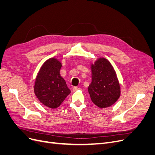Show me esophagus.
I'll return each mask as SVG.
<instances>
[{"label": "esophagus", "instance_id": "1", "mask_svg": "<svg viewBox=\"0 0 155 155\" xmlns=\"http://www.w3.org/2000/svg\"><path fill=\"white\" fill-rule=\"evenodd\" d=\"M79 88H78V87H74L72 88V91H73L74 92H75V91H77L78 90H79Z\"/></svg>", "mask_w": 155, "mask_h": 155}]
</instances>
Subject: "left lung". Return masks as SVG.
Segmentation results:
<instances>
[{"label": "left lung", "instance_id": "1", "mask_svg": "<svg viewBox=\"0 0 155 155\" xmlns=\"http://www.w3.org/2000/svg\"><path fill=\"white\" fill-rule=\"evenodd\" d=\"M92 81L88 87L92 101L100 109L109 107L119 99L121 88L111 63L105 58H98L91 64Z\"/></svg>", "mask_w": 155, "mask_h": 155}]
</instances>
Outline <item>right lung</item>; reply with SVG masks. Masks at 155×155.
Returning <instances> with one entry per match:
<instances>
[{"mask_svg": "<svg viewBox=\"0 0 155 155\" xmlns=\"http://www.w3.org/2000/svg\"><path fill=\"white\" fill-rule=\"evenodd\" d=\"M61 62L55 58L47 59L42 64L34 86L37 99L45 106L56 109L70 93L66 81L61 77Z\"/></svg>", "mask_w": 155, "mask_h": 155, "instance_id": "1", "label": "right lung"}]
</instances>
